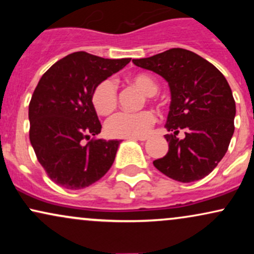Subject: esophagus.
<instances>
[{"label": "esophagus", "instance_id": "obj_1", "mask_svg": "<svg viewBox=\"0 0 254 254\" xmlns=\"http://www.w3.org/2000/svg\"><path fill=\"white\" fill-rule=\"evenodd\" d=\"M130 139H133V141H147V136H141V137H130Z\"/></svg>", "mask_w": 254, "mask_h": 254}]
</instances>
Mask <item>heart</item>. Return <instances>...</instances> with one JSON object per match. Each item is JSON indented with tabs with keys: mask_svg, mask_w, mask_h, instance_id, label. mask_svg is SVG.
I'll use <instances>...</instances> for the list:
<instances>
[{
	"mask_svg": "<svg viewBox=\"0 0 254 254\" xmlns=\"http://www.w3.org/2000/svg\"><path fill=\"white\" fill-rule=\"evenodd\" d=\"M130 81L148 97H153L159 90L156 81L144 72L135 74ZM92 103L99 115L107 116L112 113L118 104V90L115 81L111 78L101 81L93 90ZM154 123L155 116L151 111L119 112L106 122L105 129L111 137H141L149 132Z\"/></svg>",
	"mask_w": 254,
	"mask_h": 254,
	"instance_id": "1",
	"label": "heart"
}]
</instances>
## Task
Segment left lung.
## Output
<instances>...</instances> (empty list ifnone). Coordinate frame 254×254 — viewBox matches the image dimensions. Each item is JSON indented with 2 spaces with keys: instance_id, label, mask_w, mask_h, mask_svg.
I'll return each instance as SVG.
<instances>
[{
  "instance_id": "obj_1",
  "label": "left lung",
  "mask_w": 254,
  "mask_h": 254,
  "mask_svg": "<svg viewBox=\"0 0 254 254\" xmlns=\"http://www.w3.org/2000/svg\"><path fill=\"white\" fill-rule=\"evenodd\" d=\"M135 65L162 76L171 89L165 135L168 153L153 162L165 176L182 183L211 173L228 150L234 133L235 101L226 77L215 65L185 49L174 48ZM186 131L183 140L176 135Z\"/></svg>"
}]
</instances>
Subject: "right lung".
<instances>
[{
    "instance_id": "1",
    "label": "right lung",
    "mask_w": 254,
    "mask_h": 254,
    "mask_svg": "<svg viewBox=\"0 0 254 254\" xmlns=\"http://www.w3.org/2000/svg\"><path fill=\"white\" fill-rule=\"evenodd\" d=\"M130 61L74 52L55 63L38 82L28 106L30 141L39 164L57 185L84 189L112 166L121 141L94 138L101 124L92 94Z\"/></svg>"
}]
</instances>
